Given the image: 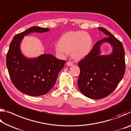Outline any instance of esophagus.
<instances>
[{
  "label": "esophagus",
  "mask_w": 131,
  "mask_h": 131,
  "mask_svg": "<svg viewBox=\"0 0 131 131\" xmlns=\"http://www.w3.org/2000/svg\"><path fill=\"white\" fill-rule=\"evenodd\" d=\"M66 65H67V66H72L73 65V63L72 62L69 61V62H68L67 63H66Z\"/></svg>",
  "instance_id": "esophagus-1"
}]
</instances>
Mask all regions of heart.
<instances>
[{
  "label": "heart",
  "mask_w": 131,
  "mask_h": 131,
  "mask_svg": "<svg viewBox=\"0 0 131 131\" xmlns=\"http://www.w3.org/2000/svg\"><path fill=\"white\" fill-rule=\"evenodd\" d=\"M92 44V37L88 33L83 31L69 32L61 36L55 46V51L61 57L71 53L74 59L79 60L89 54Z\"/></svg>",
  "instance_id": "heart-1"
}]
</instances>
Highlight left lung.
I'll return each instance as SVG.
<instances>
[{"mask_svg": "<svg viewBox=\"0 0 131 131\" xmlns=\"http://www.w3.org/2000/svg\"><path fill=\"white\" fill-rule=\"evenodd\" d=\"M98 29L106 37L97 42L91 52L79 62L80 69L77 84L83 95L93 99H101L116 89L125 73V52L121 42L105 28ZM104 42L112 46V52L101 55L100 46Z\"/></svg>", "mask_w": 131, "mask_h": 131, "instance_id": "left-lung-1", "label": "left lung"}]
</instances>
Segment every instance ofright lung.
<instances>
[{"instance_id": "obj_1", "label": "right lung", "mask_w": 131, "mask_h": 131, "mask_svg": "<svg viewBox=\"0 0 131 131\" xmlns=\"http://www.w3.org/2000/svg\"><path fill=\"white\" fill-rule=\"evenodd\" d=\"M49 30L48 28L33 26L16 35L6 55V65L12 83L19 91L30 96H41L49 92L66 63L51 54L29 58L22 53L20 46L24 36L31 33Z\"/></svg>"}]
</instances>
